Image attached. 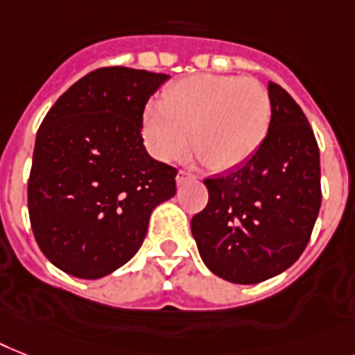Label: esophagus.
I'll return each instance as SVG.
<instances>
[{
	"instance_id": "1",
	"label": "esophagus",
	"mask_w": 355,
	"mask_h": 355,
	"mask_svg": "<svg viewBox=\"0 0 355 355\" xmlns=\"http://www.w3.org/2000/svg\"><path fill=\"white\" fill-rule=\"evenodd\" d=\"M193 180H195V177H193L191 173L178 171V175H177V186H184V184L193 182Z\"/></svg>"
}]
</instances>
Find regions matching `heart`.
Masks as SVG:
<instances>
[{"label": "heart", "instance_id": "b5f03b06", "mask_svg": "<svg viewBox=\"0 0 355 355\" xmlns=\"http://www.w3.org/2000/svg\"><path fill=\"white\" fill-rule=\"evenodd\" d=\"M272 111L270 93L257 80L195 74L169 85L160 103H149L142 116V137L158 160L178 158L191 140L207 168L226 171L261 149Z\"/></svg>", "mask_w": 355, "mask_h": 355}]
</instances>
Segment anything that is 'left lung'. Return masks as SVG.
I'll use <instances>...</instances> for the list:
<instances>
[{"label": "left lung", "mask_w": 355, "mask_h": 355, "mask_svg": "<svg viewBox=\"0 0 355 355\" xmlns=\"http://www.w3.org/2000/svg\"><path fill=\"white\" fill-rule=\"evenodd\" d=\"M272 125L255 155L206 178L209 200L191 233L209 272L257 284L292 266L304 252L321 207V164L313 131L295 100L268 82Z\"/></svg>", "instance_id": "8db88e82"}]
</instances>
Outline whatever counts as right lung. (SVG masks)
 <instances>
[{
	"mask_svg": "<svg viewBox=\"0 0 355 355\" xmlns=\"http://www.w3.org/2000/svg\"><path fill=\"white\" fill-rule=\"evenodd\" d=\"M168 74L129 67L89 73L37 129L28 215L43 255L78 279H102L140 250L177 169L144 148L142 116Z\"/></svg>",
	"mask_w": 355,
	"mask_h": 355,
	"instance_id": "right-lung-1",
	"label": "right lung"
}]
</instances>
